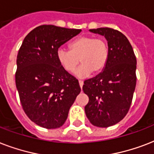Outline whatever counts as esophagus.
Wrapping results in <instances>:
<instances>
[{"label": "esophagus", "instance_id": "1", "mask_svg": "<svg viewBox=\"0 0 154 154\" xmlns=\"http://www.w3.org/2000/svg\"><path fill=\"white\" fill-rule=\"evenodd\" d=\"M79 86H80L81 88L83 87V80H79Z\"/></svg>", "mask_w": 154, "mask_h": 154}]
</instances>
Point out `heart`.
<instances>
[{
  "mask_svg": "<svg viewBox=\"0 0 154 154\" xmlns=\"http://www.w3.org/2000/svg\"><path fill=\"white\" fill-rule=\"evenodd\" d=\"M57 57L62 67L67 72L76 71L79 77H87L93 72L98 74L103 71L109 58V46L104 38L94 36H81L70 44V51L60 47Z\"/></svg>",
  "mask_w": 154,
  "mask_h": 154,
  "instance_id": "obj_1",
  "label": "heart"
}]
</instances>
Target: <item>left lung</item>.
<instances>
[{"mask_svg": "<svg viewBox=\"0 0 154 154\" xmlns=\"http://www.w3.org/2000/svg\"><path fill=\"white\" fill-rule=\"evenodd\" d=\"M90 31L105 37L109 58L101 73L84 81L83 91L89 98L84 109L93 125L107 128L120 122L130 108L137 83V58L121 32L108 27Z\"/></svg>", "mask_w": 154, "mask_h": 154, "instance_id": "left-lung-1", "label": "left lung"}]
</instances>
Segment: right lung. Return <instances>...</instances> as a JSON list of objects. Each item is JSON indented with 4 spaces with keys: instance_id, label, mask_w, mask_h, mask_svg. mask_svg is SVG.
Wrapping results in <instances>:
<instances>
[{
    "instance_id": "add662e5",
    "label": "right lung",
    "mask_w": 154,
    "mask_h": 154,
    "mask_svg": "<svg viewBox=\"0 0 154 154\" xmlns=\"http://www.w3.org/2000/svg\"><path fill=\"white\" fill-rule=\"evenodd\" d=\"M81 31L42 25L29 32L20 47L15 74L20 101L27 116L42 128L63 125L80 93L78 79L62 67L57 51Z\"/></svg>"
}]
</instances>
